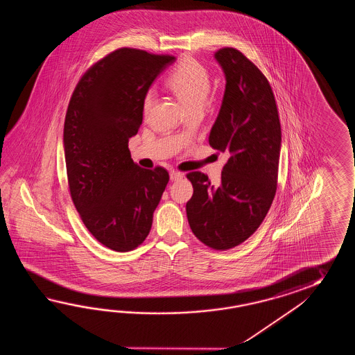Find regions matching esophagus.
Listing matches in <instances>:
<instances>
[{"label":"esophagus","instance_id":"1","mask_svg":"<svg viewBox=\"0 0 355 355\" xmlns=\"http://www.w3.org/2000/svg\"><path fill=\"white\" fill-rule=\"evenodd\" d=\"M181 178H182L181 173H178V171H171V173H170V180L171 181L179 180Z\"/></svg>","mask_w":355,"mask_h":355}]
</instances>
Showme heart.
Segmentation results:
<instances>
[{
    "instance_id": "b5f03b06",
    "label": "heart",
    "mask_w": 355,
    "mask_h": 355,
    "mask_svg": "<svg viewBox=\"0 0 355 355\" xmlns=\"http://www.w3.org/2000/svg\"><path fill=\"white\" fill-rule=\"evenodd\" d=\"M167 87L174 92L189 110L203 107L211 91V77L203 64L188 57L181 62L167 78ZM155 104V91L148 90L144 98V115L151 112Z\"/></svg>"
}]
</instances>
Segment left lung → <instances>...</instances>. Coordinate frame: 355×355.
Instances as JSON below:
<instances>
[{
  "instance_id": "8db88e82",
  "label": "left lung",
  "mask_w": 355,
  "mask_h": 355,
  "mask_svg": "<svg viewBox=\"0 0 355 355\" xmlns=\"http://www.w3.org/2000/svg\"><path fill=\"white\" fill-rule=\"evenodd\" d=\"M226 78L211 148L225 153L220 182L188 174L194 193L187 203L189 225L214 250L232 249L257 231L277 190L282 129L272 87L261 71L234 48L214 54Z\"/></svg>"
}]
</instances>
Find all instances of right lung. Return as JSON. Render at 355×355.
Here are the masks:
<instances>
[{
  "instance_id": "right-lung-1",
  "label": "right lung",
  "mask_w": 355,
  "mask_h": 355,
  "mask_svg": "<svg viewBox=\"0 0 355 355\" xmlns=\"http://www.w3.org/2000/svg\"><path fill=\"white\" fill-rule=\"evenodd\" d=\"M174 62L121 48L83 76L68 104L63 147L71 196L91 234L114 251L146 240L168 182L165 168L133 162L128 141L142 124L146 92Z\"/></svg>"
}]
</instances>
